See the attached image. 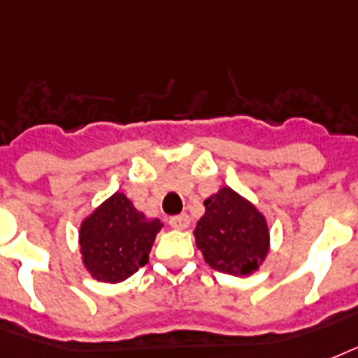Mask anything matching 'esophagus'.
Segmentation results:
<instances>
[{"instance_id":"obj_1","label":"esophagus","mask_w":358,"mask_h":358,"mask_svg":"<svg viewBox=\"0 0 358 358\" xmlns=\"http://www.w3.org/2000/svg\"><path fill=\"white\" fill-rule=\"evenodd\" d=\"M170 224H171V228L187 229L188 224H190V217H188L187 213H182V215H177V217H171Z\"/></svg>"}]
</instances>
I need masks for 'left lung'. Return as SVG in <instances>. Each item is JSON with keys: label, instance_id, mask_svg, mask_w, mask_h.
<instances>
[{"label": "left lung", "instance_id": "left-lung-1", "mask_svg": "<svg viewBox=\"0 0 358 358\" xmlns=\"http://www.w3.org/2000/svg\"><path fill=\"white\" fill-rule=\"evenodd\" d=\"M205 215L194 229L196 245L215 271L248 276L268 254L267 220L243 196L222 187L203 201Z\"/></svg>", "mask_w": 358, "mask_h": 358}]
</instances>
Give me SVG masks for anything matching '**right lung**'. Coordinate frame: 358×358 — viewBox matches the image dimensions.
<instances>
[{"mask_svg": "<svg viewBox=\"0 0 358 358\" xmlns=\"http://www.w3.org/2000/svg\"><path fill=\"white\" fill-rule=\"evenodd\" d=\"M160 228L159 218H148L123 192H115L80 226L84 267L99 282H123L149 262Z\"/></svg>", "mask_w": 358, "mask_h": 358, "instance_id": "right-lung-1", "label": "right lung"}]
</instances>
